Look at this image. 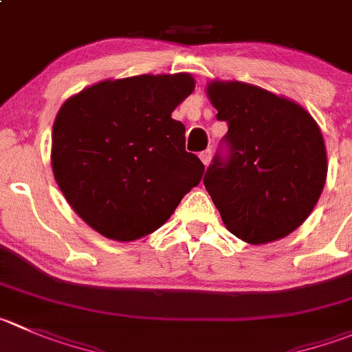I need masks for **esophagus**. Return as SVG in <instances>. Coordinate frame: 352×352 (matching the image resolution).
I'll use <instances>...</instances> for the list:
<instances>
[{
    "label": "esophagus",
    "instance_id": "1",
    "mask_svg": "<svg viewBox=\"0 0 352 352\" xmlns=\"http://www.w3.org/2000/svg\"><path fill=\"white\" fill-rule=\"evenodd\" d=\"M199 158H201V162H203L204 166L210 165V162H211V149H206V151L201 153Z\"/></svg>",
    "mask_w": 352,
    "mask_h": 352
}]
</instances>
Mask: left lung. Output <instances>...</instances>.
<instances>
[{"mask_svg":"<svg viewBox=\"0 0 352 352\" xmlns=\"http://www.w3.org/2000/svg\"><path fill=\"white\" fill-rule=\"evenodd\" d=\"M228 124L230 158L213 160L204 186L228 232L248 244L287 237L305 223L327 180V149L315 118L296 101L239 80L206 85Z\"/></svg>","mask_w":352,"mask_h":352,"instance_id":"8db88e82","label":"left lung"}]
</instances>
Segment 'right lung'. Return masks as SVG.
Returning a JSON list of instances; mask_svg holds the SVG:
<instances>
[{
  "label": "right lung",
  "mask_w": 352,
  "mask_h": 352,
  "mask_svg": "<svg viewBox=\"0 0 352 352\" xmlns=\"http://www.w3.org/2000/svg\"><path fill=\"white\" fill-rule=\"evenodd\" d=\"M190 74L107 78L68 98L51 134V168L72 210L107 239L158 230L201 182L172 111L194 91Z\"/></svg>",
  "instance_id": "add662e5"
}]
</instances>
